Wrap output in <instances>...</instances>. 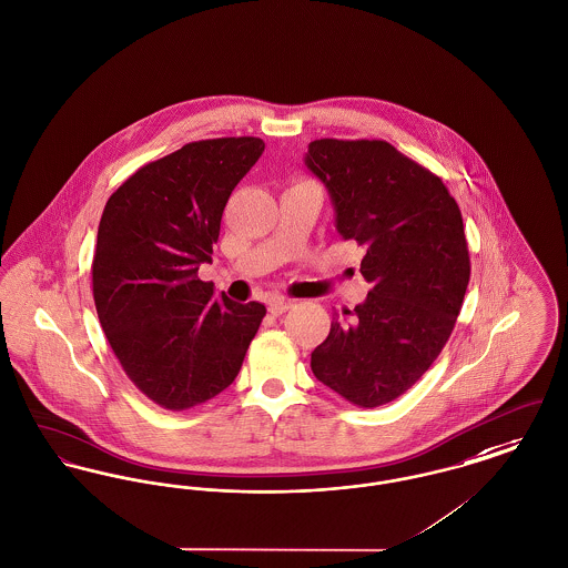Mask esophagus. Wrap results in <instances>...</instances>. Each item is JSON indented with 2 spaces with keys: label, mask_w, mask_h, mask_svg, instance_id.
Returning a JSON list of instances; mask_svg holds the SVG:
<instances>
[{
  "label": "esophagus",
  "mask_w": 568,
  "mask_h": 568,
  "mask_svg": "<svg viewBox=\"0 0 568 568\" xmlns=\"http://www.w3.org/2000/svg\"><path fill=\"white\" fill-rule=\"evenodd\" d=\"M290 306H292V302L285 301V298H270V301H267V311H270L272 315H276V317L283 315Z\"/></svg>",
  "instance_id": "esophagus-1"
}]
</instances>
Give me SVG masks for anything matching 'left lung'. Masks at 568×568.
Listing matches in <instances>:
<instances>
[{
  "label": "left lung",
  "mask_w": 568,
  "mask_h": 568,
  "mask_svg": "<svg viewBox=\"0 0 568 568\" xmlns=\"http://www.w3.org/2000/svg\"><path fill=\"white\" fill-rule=\"evenodd\" d=\"M304 163L331 193L336 232L367 251L371 283L367 301L334 315L311 368L343 399L379 407L423 377L455 328L469 283L462 210L442 178L382 139H315Z\"/></svg>",
  "instance_id": "8db88e82"
}]
</instances>
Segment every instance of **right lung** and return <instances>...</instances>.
Returning a JSON list of instances; mask_svg holds the SVG:
<instances>
[{
  "instance_id": "right-lung-1",
  "label": "right lung",
  "mask_w": 568,
  "mask_h": 568,
  "mask_svg": "<svg viewBox=\"0 0 568 568\" xmlns=\"http://www.w3.org/2000/svg\"><path fill=\"white\" fill-rule=\"evenodd\" d=\"M264 148L260 136L186 143L136 169L104 205L92 262L102 331L134 386L171 412L234 382L266 315L260 302L216 301L197 276Z\"/></svg>"
}]
</instances>
